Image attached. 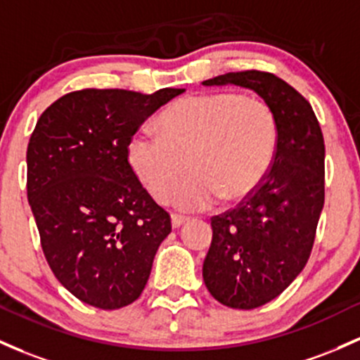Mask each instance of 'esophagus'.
<instances>
[{"instance_id":"34e87169","label":"esophagus","mask_w":360,"mask_h":360,"mask_svg":"<svg viewBox=\"0 0 360 360\" xmlns=\"http://www.w3.org/2000/svg\"><path fill=\"white\" fill-rule=\"evenodd\" d=\"M186 220H188L186 217H181V215H172V217H171V222H172V227H174V229L181 227V225L186 222Z\"/></svg>"}]
</instances>
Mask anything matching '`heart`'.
<instances>
[{
    "label": "heart",
    "instance_id": "obj_1",
    "mask_svg": "<svg viewBox=\"0 0 360 360\" xmlns=\"http://www.w3.org/2000/svg\"><path fill=\"white\" fill-rule=\"evenodd\" d=\"M157 126L160 136L136 133L129 140V165L153 198L171 194V203L184 212L207 210L220 198H248L270 172L278 145L270 104L238 92L179 98ZM188 161L193 174L174 190Z\"/></svg>",
    "mask_w": 360,
    "mask_h": 360
}]
</instances>
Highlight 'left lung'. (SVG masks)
I'll use <instances>...</instances> for the list:
<instances>
[{
  "label": "left lung",
  "mask_w": 360,
  "mask_h": 360,
  "mask_svg": "<svg viewBox=\"0 0 360 360\" xmlns=\"http://www.w3.org/2000/svg\"><path fill=\"white\" fill-rule=\"evenodd\" d=\"M203 85L250 89L278 121L270 172L234 210L213 217L203 262L205 285L217 301L255 309L278 297L309 259L325 203V141L309 102L274 73H225Z\"/></svg>",
  "instance_id": "1"
}]
</instances>
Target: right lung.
Wrapping results in <instances>:
<instances>
[{
    "mask_svg": "<svg viewBox=\"0 0 360 360\" xmlns=\"http://www.w3.org/2000/svg\"><path fill=\"white\" fill-rule=\"evenodd\" d=\"M183 92L77 90L35 124L27 147L29 205L51 270L82 302L120 309L147 285L171 217L138 181L128 143Z\"/></svg>",
    "mask_w": 360,
    "mask_h": 360,
    "instance_id": "add662e5",
    "label": "right lung"
}]
</instances>
